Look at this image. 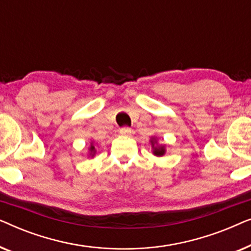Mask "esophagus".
Listing matches in <instances>:
<instances>
[{"label":"esophagus","instance_id":"obj_1","mask_svg":"<svg viewBox=\"0 0 251 251\" xmlns=\"http://www.w3.org/2000/svg\"><path fill=\"white\" fill-rule=\"evenodd\" d=\"M131 132H132V130L130 128H121V129H120V133H121V135L130 136V135H131Z\"/></svg>","mask_w":251,"mask_h":251}]
</instances>
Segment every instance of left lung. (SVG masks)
<instances>
[{"mask_svg": "<svg viewBox=\"0 0 251 251\" xmlns=\"http://www.w3.org/2000/svg\"><path fill=\"white\" fill-rule=\"evenodd\" d=\"M151 145H152V153L155 156H163L166 154L167 150H166V145H162V144H159L157 142L156 137H151L150 140Z\"/></svg>", "mask_w": 251, "mask_h": 251, "instance_id": "left-lung-1", "label": "left lung"}]
</instances>
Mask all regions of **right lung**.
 <instances>
[{
    "label": "right lung",
    "mask_w": 251,
    "mask_h": 251,
    "mask_svg": "<svg viewBox=\"0 0 251 251\" xmlns=\"http://www.w3.org/2000/svg\"><path fill=\"white\" fill-rule=\"evenodd\" d=\"M96 153H97V149H96V144L92 142L90 143V145L88 147V157H91V159H94Z\"/></svg>",
    "instance_id": "right-lung-1"
}]
</instances>
